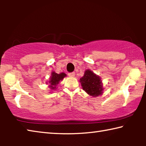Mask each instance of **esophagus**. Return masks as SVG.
I'll return each instance as SVG.
<instances>
[{
  "mask_svg": "<svg viewBox=\"0 0 146 146\" xmlns=\"http://www.w3.org/2000/svg\"><path fill=\"white\" fill-rule=\"evenodd\" d=\"M75 75V73L74 72H72V73H68V76H71V77H73V76H74Z\"/></svg>",
  "mask_w": 146,
  "mask_h": 146,
  "instance_id": "obj_1",
  "label": "esophagus"
}]
</instances>
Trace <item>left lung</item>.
<instances>
[{
  "instance_id": "1",
  "label": "left lung",
  "mask_w": 146,
  "mask_h": 146,
  "mask_svg": "<svg viewBox=\"0 0 146 146\" xmlns=\"http://www.w3.org/2000/svg\"><path fill=\"white\" fill-rule=\"evenodd\" d=\"M80 82L83 90L90 95L95 97L102 93L103 88L100 78L91 70L85 71L84 75L80 79Z\"/></svg>"
}]
</instances>
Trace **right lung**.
Segmentation results:
<instances>
[{
  "label": "right lung",
  "mask_w": 146,
  "mask_h": 146,
  "mask_svg": "<svg viewBox=\"0 0 146 146\" xmlns=\"http://www.w3.org/2000/svg\"><path fill=\"white\" fill-rule=\"evenodd\" d=\"M66 76V75L64 73H61L60 74H57L55 72H53L51 73V79L49 80V88L51 90H54L55 89L56 86L59 84V82L62 80V79Z\"/></svg>",
  "instance_id": "obj_1"
}]
</instances>
